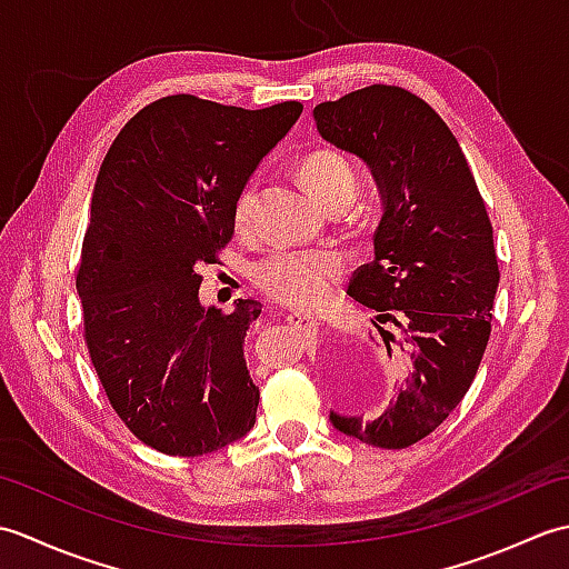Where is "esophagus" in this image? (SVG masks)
Returning <instances> with one entry per match:
<instances>
[{"mask_svg": "<svg viewBox=\"0 0 569 569\" xmlns=\"http://www.w3.org/2000/svg\"><path fill=\"white\" fill-rule=\"evenodd\" d=\"M286 320H288V325H293V328H298L306 337L318 335V320L306 316V312H288Z\"/></svg>", "mask_w": 569, "mask_h": 569, "instance_id": "34e87169", "label": "esophagus"}]
</instances>
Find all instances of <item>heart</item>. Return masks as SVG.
<instances>
[{
	"mask_svg": "<svg viewBox=\"0 0 569 569\" xmlns=\"http://www.w3.org/2000/svg\"><path fill=\"white\" fill-rule=\"evenodd\" d=\"M300 178L308 192L322 208L328 202L357 196V171L342 153L337 151H312L300 163ZM253 202H257V186L249 183L239 190L234 200L232 220L237 229L251 222ZM345 273L342 253L332 249H303L273 251L253 269V281L261 291L278 300V303L316 308L322 306L340 283Z\"/></svg>",
	"mask_w": 569,
	"mask_h": 569,
	"instance_id": "b5f03b06",
	"label": "heart"
}]
</instances>
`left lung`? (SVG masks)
Here are the masks:
<instances>
[{
  "label": "left lung",
  "mask_w": 569,
  "mask_h": 569,
  "mask_svg": "<svg viewBox=\"0 0 569 569\" xmlns=\"http://www.w3.org/2000/svg\"><path fill=\"white\" fill-rule=\"evenodd\" d=\"M320 137L367 163L381 198L373 261L347 293L398 328L408 371L379 416L330 422L349 438L403 450L442 426L477 377L491 335L499 263L491 222L462 149L440 114L393 84L312 110ZM386 355L396 337L377 325Z\"/></svg>",
  "instance_id": "1"
}]
</instances>
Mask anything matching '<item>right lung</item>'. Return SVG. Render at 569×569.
Wrapping results in <instances>:
<instances>
[{
    "instance_id": "obj_1",
    "label": "right lung",
    "mask_w": 569,
    "mask_h": 569,
    "mask_svg": "<svg viewBox=\"0 0 569 569\" xmlns=\"http://www.w3.org/2000/svg\"><path fill=\"white\" fill-rule=\"evenodd\" d=\"M300 112L171 94L131 117L100 166L76 281L84 342L117 416L163 455H210L257 422L244 337L261 303L204 308L196 269L232 239L239 190Z\"/></svg>"
}]
</instances>
